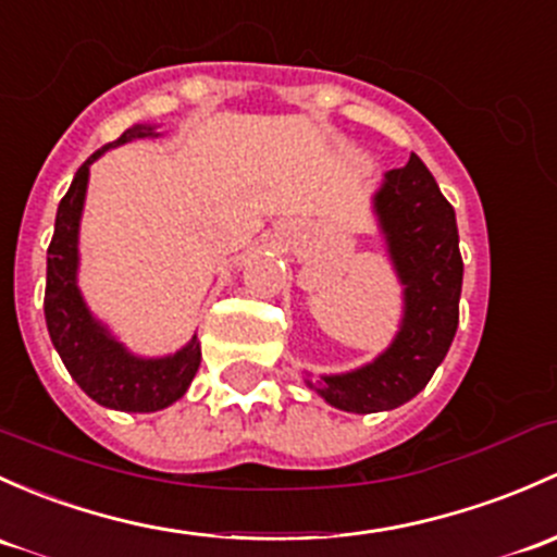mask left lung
Segmentation results:
<instances>
[{
  "label": "left lung",
  "mask_w": 557,
  "mask_h": 557,
  "mask_svg": "<svg viewBox=\"0 0 557 557\" xmlns=\"http://www.w3.org/2000/svg\"><path fill=\"white\" fill-rule=\"evenodd\" d=\"M373 208L397 277L406 285V307L386 352L357 371L323 376L314 386L331 406L352 413L392 411L424 389L456 336L465 274L456 213L417 154L384 175Z\"/></svg>",
  "instance_id": "1"
}]
</instances>
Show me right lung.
<instances>
[{
    "label": "right lung",
    "instance_id": "obj_1",
    "mask_svg": "<svg viewBox=\"0 0 557 557\" xmlns=\"http://www.w3.org/2000/svg\"><path fill=\"white\" fill-rule=\"evenodd\" d=\"M149 136H160L154 133V125H133L120 138L82 162L72 186L58 205L55 232H52L50 248H47L45 320L52 347L58 349L63 366L72 373L74 382L85 389V395L114 411L133 413L160 411L184 397L202 360L197 336H191V342L181 352L168 357L146 360V357L131 355L92 318L77 288L79 219L90 165L107 149Z\"/></svg>",
    "mask_w": 557,
    "mask_h": 557
}]
</instances>
